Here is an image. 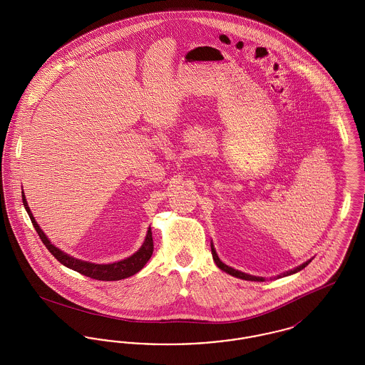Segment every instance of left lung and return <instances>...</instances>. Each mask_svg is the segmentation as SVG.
<instances>
[{
  "label": "left lung",
  "instance_id": "1",
  "mask_svg": "<svg viewBox=\"0 0 365 365\" xmlns=\"http://www.w3.org/2000/svg\"><path fill=\"white\" fill-rule=\"evenodd\" d=\"M210 249H212V257H213V260L216 262V265L222 269V271H225L227 274H230V275H232V277H235V278L245 279V280H252V282H264L265 278H262V277H253V275H249V274H245V272H241V271H238V269H234V268H231V267H228L226 265L223 261L219 259V256H217V253H216V250H215V246H213V243H210ZM312 260L305 261L304 264H301V265H298L297 268L294 269H290V271H287V272H283V274H280L278 275V278H283V277H289V275H293L295 272H298V271H301V269H304L309 262Z\"/></svg>",
  "mask_w": 365,
  "mask_h": 365
}]
</instances>
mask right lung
<instances>
[{
    "instance_id": "add662e5",
    "label": "right lung",
    "mask_w": 365,
    "mask_h": 365,
    "mask_svg": "<svg viewBox=\"0 0 365 365\" xmlns=\"http://www.w3.org/2000/svg\"><path fill=\"white\" fill-rule=\"evenodd\" d=\"M21 198H23V205H24V208H26L30 219H31V223L34 226L35 231L38 232L41 241L48 247V250L63 265H66L67 268L73 269V271H76V272H79L85 277L97 279V280H106V282L108 280H120V279L128 278V277H133L134 274L140 271L153 255V238H152V230L149 227L146 238L142 243V246L139 247L138 252H135L133 256H130L124 260L112 262V264H94V262H88V261L73 259L72 256L64 253L63 250H60L58 247L52 245V242L48 240V237L43 234V231L41 230V227L38 226V223L35 222L31 209L27 205L24 192H21Z\"/></svg>"
}]
</instances>
